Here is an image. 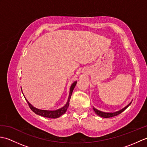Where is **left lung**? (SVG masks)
<instances>
[{
    "label": "left lung",
    "instance_id": "8db88e82",
    "mask_svg": "<svg viewBox=\"0 0 147 147\" xmlns=\"http://www.w3.org/2000/svg\"><path fill=\"white\" fill-rule=\"evenodd\" d=\"M131 104V102L129 104H127L126 107H124V108H123L121 110L116 111V112H102L98 110V109H95L94 107H93V111H95V113L97 114L98 115H99L100 117H104V118H109V117H114L115 116V115H117L119 114H121V112H123L125 109L128 107V106Z\"/></svg>",
    "mask_w": 147,
    "mask_h": 147
}]
</instances>
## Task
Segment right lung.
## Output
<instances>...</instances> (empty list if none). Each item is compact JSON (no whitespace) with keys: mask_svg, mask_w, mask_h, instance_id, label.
Instances as JSON below:
<instances>
[{"mask_svg":"<svg viewBox=\"0 0 147 147\" xmlns=\"http://www.w3.org/2000/svg\"><path fill=\"white\" fill-rule=\"evenodd\" d=\"M76 83H77V81H75V82L72 83V85H71L70 89H69V96H68V98H67L66 104H65L64 105V106H63L62 107L59 109H57V110H55V111L42 110V109H37L35 107H33V106L28 101V100L26 98L24 95H23L24 96V98H25L27 103L28 104L30 108L32 109V111L33 112H35L36 114L41 115V116L45 117H48V118H52V119L58 118L62 114H64L65 112H66L67 109L69 107V101H70V98H71V96L72 95V93H73V91L74 88V87H75V86L76 85ZM21 91H22V88H21ZM22 92H23V91H22Z\"/></svg>","mask_w":147,"mask_h":147,"instance_id":"obj_1","label":"right lung"}]
</instances>
